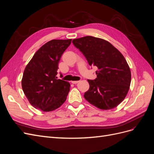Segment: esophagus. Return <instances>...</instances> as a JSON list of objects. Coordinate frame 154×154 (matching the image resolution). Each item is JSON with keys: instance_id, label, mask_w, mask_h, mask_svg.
<instances>
[{"instance_id": "esophagus-1", "label": "esophagus", "mask_w": 154, "mask_h": 154, "mask_svg": "<svg viewBox=\"0 0 154 154\" xmlns=\"http://www.w3.org/2000/svg\"><path fill=\"white\" fill-rule=\"evenodd\" d=\"M80 81H72V83H73V84H76V83H78Z\"/></svg>"}]
</instances>
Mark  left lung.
<instances>
[{
	"mask_svg": "<svg viewBox=\"0 0 154 154\" xmlns=\"http://www.w3.org/2000/svg\"><path fill=\"white\" fill-rule=\"evenodd\" d=\"M72 43L85 56L89 66L97 67V78L88 80L85 99L101 110L112 109L125 98L131 82V72L123 55L108 41L87 36Z\"/></svg>",
	"mask_w": 154,
	"mask_h": 154,
	"instance_id": "left-lung-1",
	"label": "left lung"
}]
</instances>
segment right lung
Instances as JSON below:
<instances>
[{
    "instance_id": "right-lung-1",
    "label": "right lung",
    "mask_w": 154,
    "mask_h": 154,
    "mask_svg": "<svg viewBox=\"0 0 154 154\" xmlns=\"http://www.w3.org/2000/svg\"><path fill=\"white\" fill-rule=\"evenodd\" d=\"M72 39L52 40L36 51L27 65L22 79V90L36 109L51 112L66 100L70 83L57 79L58 63Z\"/></svg>"
}]
</instances>
